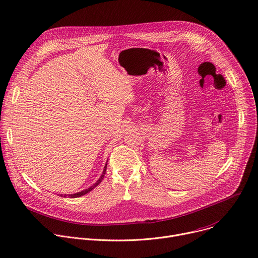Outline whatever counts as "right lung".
<instances>
[{"label": "right lung", "instance_id": "add662e5", "mask_svg": "<svg viewBox=\"0 0 258 258\" xmlns=\"http://www.w3.org/2000/svg\"><path fill=\"white\" fill-rule=\"evenodd\" d=\"M106 170H107V163H106V166L104 167V171H103V173H102V176L99 178V180L95 183V184H92L90 187H88L87 189H84V190H82V191H80V192H77V194H74V195H60V197H63V198H66V197H70V198H79V197H81V196H84V195H86V194H88L89 191H91L93 188H95V187H97L101 182H102V180L104 179V176H105V174H106Z\"/></svg>", "mask_w": 258, "mask_h": 258}]
</instances>
